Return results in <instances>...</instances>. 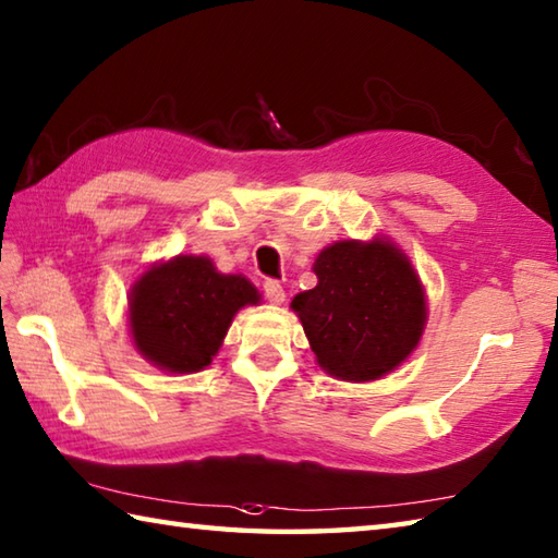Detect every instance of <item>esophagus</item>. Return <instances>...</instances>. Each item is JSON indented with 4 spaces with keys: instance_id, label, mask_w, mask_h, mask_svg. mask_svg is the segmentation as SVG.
I'll list each match as a JSON object with an SVG mask.
<instances>
[{
    "instance_id": "obj_1",
    "label": "esophagus",
    "mask_w": 558,
    "mask_h": 558,
    "mask_svg": "<svg viewBox=\"0 0 558 558\" xmlns=\"http://www.w3.org/2000/svg\"><path fill=\"white\" fill-rule=\"evenodd\" d=\"M263 295H266V300L272 302V305H280V302H286V288H282L278 280H266L263 282Z\"/></svg>"
}]
</instances>
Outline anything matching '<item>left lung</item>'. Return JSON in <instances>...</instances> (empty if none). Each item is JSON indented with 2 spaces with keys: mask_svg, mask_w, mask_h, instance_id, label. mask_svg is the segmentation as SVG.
Here are the masks:
<instances>
[{
  "mask_svg": "<svg viewBox=\"0 0 558 558\" xmlns=\"http://www.w3.org/2000/svg\"><path fill=\"white\" fill-rule=\"evenodd\" d=\"M292 300L319 366L349 383L378 380L417 349L427 300L410 258L388 239L337 241Z\"/></svg>",
  "mask_w": 558,
  "mask_h": 558,
  "instance_id": "1",
  "label": "left lung"
}]
</instances>
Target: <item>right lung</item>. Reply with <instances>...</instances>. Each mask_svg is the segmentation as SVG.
Masks as SVG:
<instances>
[{
	"label": "right lung",
	"mask_w": 558,
	"mask_h": 558,
	"mask_svg": "<svg viewBox=\"0 0 558 558\" xmlns=\"http://www.w3.org/2000/svg\"><path fill=\"white\" fill-rule=\"evenodd\" d=\"M258 300L244 276H225L207 256H175L150 266L131 288V337L160 371L197 373L217 356L234 314Z\"/></svg>",
	"instance_id": "add662e5"
}]
</instances>
